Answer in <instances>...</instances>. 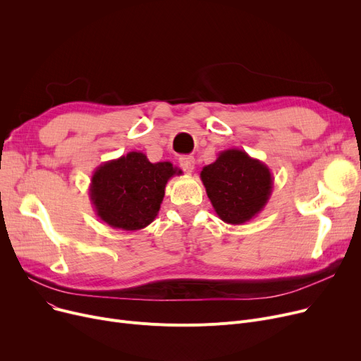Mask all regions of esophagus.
Returning <instances> with one entry per match:
<instances>
[{
  "mask_svg": "<svg viewBox=\"0 0 361 361\" xmlns=\"http://www.w3.org/2000/svg\"><path fill=\"white\" fill-rule=\"evenodd\" d=\"M178 162H180V166L183 168L184 173H187V174L193 173L195 165H196V162H195V158H193V157H190V155H184V157H181V158L178 159Z\"/></svg>",
  "mask_w": 361,
  "mask_h": 361,
  "instance_id": "34e87169",
  "label": "esophagus"
}]
</instances>
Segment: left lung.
<instances>
[{"instance_id": "8db88e82", "label": "left lung", "mask_w": 361, "mask_h": 361, "mask_svg": "<svg viewBox=\"0 0 361 361\" xmlns=\"http://www.w3.org/2000/svg\"><path fill=\"white\" fill-rule=\"evenodd\" d=\"M216 215L226 224L240 225L253 219L268 203L274 177L268 165L241 149H226L200 173Z\"/></svg>"}]
</instances>
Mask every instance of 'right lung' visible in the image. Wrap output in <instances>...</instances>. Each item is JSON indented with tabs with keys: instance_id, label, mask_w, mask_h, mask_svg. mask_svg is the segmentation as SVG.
<instances>
[{
	"instance_id": "right-lung-1",
	"label": "right lung",
	"mask_w": 361,
	"mask_h": 361,
	"mask_svg": "<svg viewBox=\"0 0 361 361\" xmlns=\"http://www.w3.org/2000/svg\"><path fill=\"white\" fill-rule=\"evenodd\" d=\"M181 174L171 162L152 164L142 152H128L94 169L89 196L101 221L112 228L137 231L154 222L168 180Z\"/></svg>"
}]
</instances>
